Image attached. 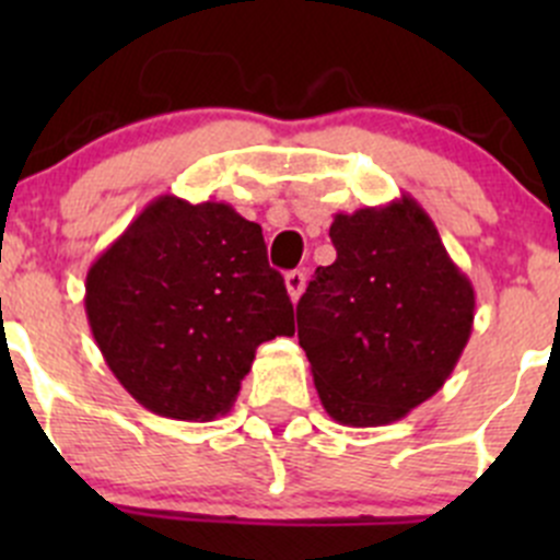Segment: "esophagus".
I'll return each mask as SVG.
<instances>
[{
  "mask_svg": "<svg viewBox=\"0 0 560 560\" xmlns=\"http://www.w3.org/2000/svg\"><path fill=\"white\" fill-rule=\"evenodd\" d=\"M284 284H287V292H290L292 301H298V298L303 295V287H306V276H303L301 270H290V273L284 276Z\"/></svg>",
  "mask_w": 560,
  "mask_h": 560,
  "instance_id": "34e87169",
  "label": "esophagus"
}]
</instances>
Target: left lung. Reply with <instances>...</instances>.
<instances>
[{"mask_svg": "<svg viewBox=\"0 0 560 560\" xmlns=\"http://www.w3.org/2000/svg\"><path fill=\"white\" fill-rule=\"evenodd\" d=\"M336 262L298 303V338L327 415L376 428L436 395L474 325V287L420 202L336 213Z\"/></svg>", "mask_w": 560, "mask_h": 560, "instance_id": "obj_1", "label": "left lung"}]
</instances>
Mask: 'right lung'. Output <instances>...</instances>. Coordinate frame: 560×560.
I'll return each mask as SVG.
<instances>
[{"label": "right lung", "instance_id": "1", "mask_svg": "<svg viewBox=\"0 0 560 560\" xmlns=\"http://www.w3.org/2000/svg\"><path fill=\"white\" fill-rule=\"evenodd\" d=\"M86 316L121 387L186 422L230 411L259 343L295 332L262 228L228 202L175 195L151 200L94 259Z\"/></svg>", "mask_w": 560, "mask_h": 560}]
</instances>
